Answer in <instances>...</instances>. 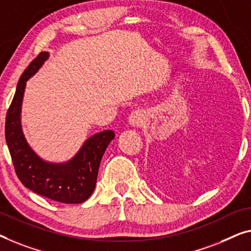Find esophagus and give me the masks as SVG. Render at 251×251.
Returning <instances> with one entry per match:
<instances>
[{"label": "esophagus", "mask_w": 251, "mask_h": 251, "mask_svg": "<svg viewBox=\"0 0 251 251\" xmlns=\"http://www.w3.org/2000/svg\"><path fill=\"white\" fill-rule=\"evenodd\" d=\"M147 121V113L144 110H135L129 115L128 117V124L133 127H140L145 124Z\"/></svg>", "instance_id": "obj_1"}]
</instances>
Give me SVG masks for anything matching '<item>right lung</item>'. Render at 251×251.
Wrapping results in <instances>:
<instances>
[{
    "instance_id": "add662e5",
    "label": "right lung",
    "mask_w": 251,
    "mask_h": 251,
    "mask_svg": "<svg viewBox=\"0 0 251 251\" xmlns=\"http://www.w3.org/2000/svg\"><path fill=\"white\" fill-rule=\"evenodd\" d=\"M50 53L42 51L22 73L5 119V140L18 178L22 185L38 195L65 204L83 203L92 195L102 155L113 130H102L89 137L69 161H45L25 140L21 126V106L25 83L38 72Z\"/></svg>"
}]
</instances>
